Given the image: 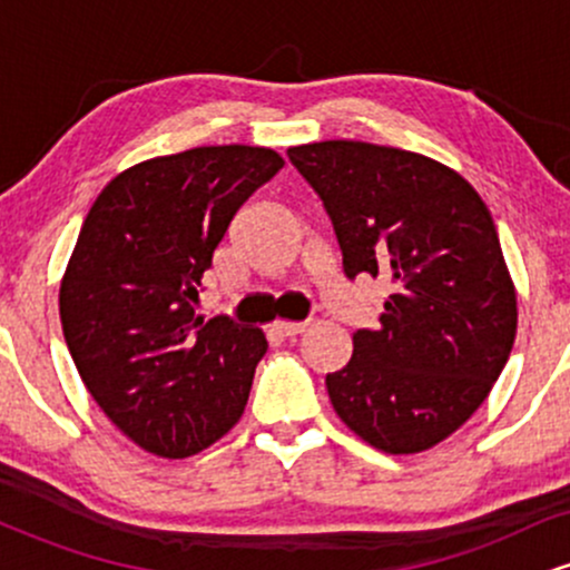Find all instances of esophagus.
Wrapping results in <instances>:
<instances>
[{
	"label": "esophagus",
	"mask_w": 570,
	"mask_h": 570,
	"mask_svg": "<svg viewBox=\"0 0 570 570\" xmlns=\"http://www.w3.org/2000/svg\"><path fill=\"white\" fill-rule=\"evenodd\" d=\"M305 322H276L273 324V332H276L278 337H294L299 335V332H305Z\"/></svg>",
	"instance_id": "obj_1"
}]
</instances>
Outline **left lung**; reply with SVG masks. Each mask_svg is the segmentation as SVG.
I'll return each mask as SVG.
<instances>
[{"label": "left lung", "instance_id": "left-lung-1", "mask_svg": "<svg viewBox=\"0 0 570 570\" xmlns=\"http://www.w3.org/2000/svg\"><path fill=\"white\" fill-rule=\"evenodd\" d=\"M324 203L343 273L385 276L377 330L326 375L332 407L385 453H421L472 417L512 353L517 297L493 217L442 163L367 141L292 147Z\"/></svg>", "mask_w": 570, "mask_h": 570}]
</instances>
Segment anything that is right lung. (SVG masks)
I'll list each match as a JSON object with an SVG mask.
<instances>
[{
    "label": "right lung",
    "instance_id": "obj_1",
    "mask_svg": "<svg viewBox=\"0 0 570 570\" xmlns=\"http://www.w3.org/2000/svg\"><path fill=\"white\" fill-rule=\"evenodd\" d=\"M281 168L244 144L166 155L115 176L82 222L63 337L98 407L147 453L195 455L244 415L263 332L203 322L195 299L238 208Z\"/></svg>",
    "mask_w": 570,
    "mask_h": 570
}]
</instances>
